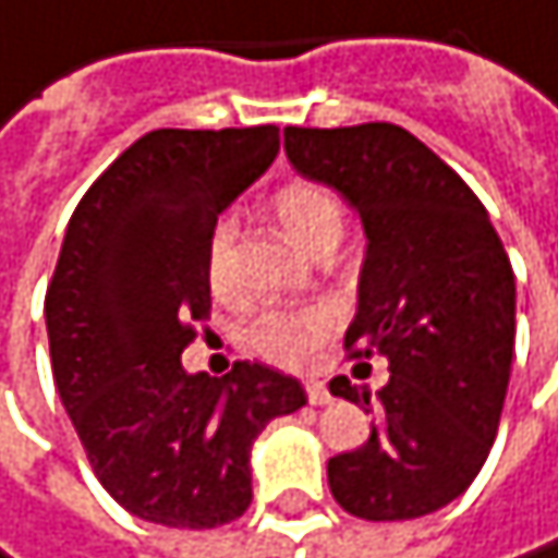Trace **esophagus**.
Wrapping results in <instances>:
<instances>
[{"instance_id":"1","label":"esophagus","mask_w":558,"mask_h":558,"mask_svg":"<svg viewBox=\"0 0 558 558\" xmlns=\"http://www.w3.org/2000/svg\"><path fill=\"white\" fill-rule=\"evenodd\" d=\"M307 399H311V405H327L330 402V392H327V386L320 379H311L307 383Z\"/></svg>"}]
</instances>
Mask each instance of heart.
Listing matches in <instances>:
<instances>
[{"instance_id":"obj_1","label":"heart","mask_w":558,"mask_h":558,"mask_svg":"<svg viewBox=\"0 0 558 558\" xmlns=\"http://www.w3.org/2000/svg\"><path fill=\"white\" fill-rule=\"evenodd\" d=\"M274 218L284 228V234L314 251L327 241H340L343 234V205L340 198L317 185V182H291L274 195ZM234 238L238 228L231 218H221L208 241V288L215 298H234ZM337 317L327 307L311 311H270L257 317L247 330V343L254 353L277 366H307L320 343L333 333Z\"/></svg>"}]
</instances>
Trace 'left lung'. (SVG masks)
Returning a JSON list of instances; mask_svg holds the SVG:
<instances>
[{
	"label": "left lung",
	"mask_w": 558,
	"mask_h": 558,
	"mask_svg": "<svg viewBox=\"0 0 558 558\" xmlns=\"http://www.w3.org/2000/svg\"><path fill=\"white\" fill-rule=\"evenodd\" d=\"M284 149L363 221L347 347L389 363L376 396L330 383L376 415L363 448L330 458V490L360 520L428 517L471 487L497 438L517 337L510 257L464 179L396 123L288 126Z\"/></svg>",
	"instance_id": "left-lung-1"
}]
</instances>
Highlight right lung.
<instances>
[{
	"label": "right lung",
	"instance_id": "1",
	"mask_svg": "<svg viewBox=\"0 0 558 558\" xmlns=\"http://www.w3.org/2000/svg\"><path fill=\"white\" fill-rule=\"evenodd\" d=\"M277 126L153 130L74 208L45 327L61 405L104 490L133 517L215 530L251 504V445L307 405L294 376L185 373L208 317L218 215L274 162Z\"/></svg>",
	"mask_w": 558,
	"mask_h": 558
}]
</instances>
